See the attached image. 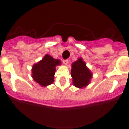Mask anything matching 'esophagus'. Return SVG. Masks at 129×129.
<instances>
[{
  "label": "esophagus",
  "mask_w": 129,
  "mask_h": 129,
  "mask_svg": "<svg viewBox=\"0 0 129 129\" xmlns=\"http://www.w3.org/2000/svg\"><path fill=\"white\" fill-rule=\"evenodd\" d=\"M62 62H63L64 64L67 65V64H68V63H69V60H62Z\"/></svg>",
  "instance_id": "esophagus-1"
}]
</instances>
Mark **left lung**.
Masks as SVG:
<instances>
[{
  "instance_id": "left-lung-1",
  "label": "left lung",
  "mask_w": 129,
  "mask_h": 129,
  "mask_svg": "<svg viewBox=\"0 0 129 129\" xmlns=\"http://www.w3.org/2000/svg\"><path fill=\"white\" fill-rule=\"evenodd\" d=\"M71 76L72 84L75 87L80 89L86 88L91 82L93 74L86 66L82 58L80 57L72 63Z\"/></svg>"
}]
</instances>
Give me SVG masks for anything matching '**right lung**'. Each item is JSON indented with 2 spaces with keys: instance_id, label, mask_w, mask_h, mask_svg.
Wrapping results in <instances>:
<instances>
[{
  "instance_id": "add662e5",
  "label": "right lung",
  "mask_w": 129,
  "mask_h": 129,
  "mask_svg": "<svg viewBox=\"0 0 129 129\" xmlns=\"http://www.w3.org/2000/svg\"><path fill=\"white\" fill-rule=\"evenodd\" d=\"M61 64L59 59H55L46 54L41 60L34 64L31 69V76L34 81L42 87H46L54 82L56 67Z\"/></svg>"
}]
</instances>
